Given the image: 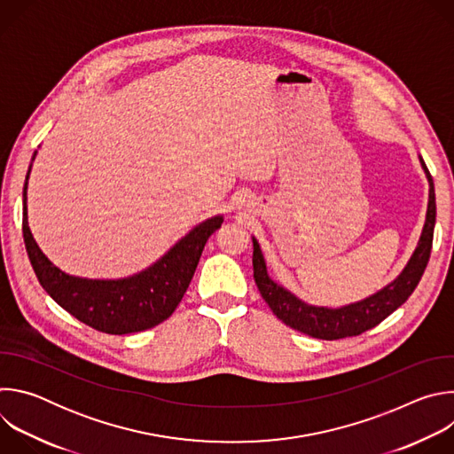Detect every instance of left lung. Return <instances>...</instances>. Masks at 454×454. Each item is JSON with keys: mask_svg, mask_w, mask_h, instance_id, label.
I'll list each match as a JSON object with an SVG mask.
<instances>
[{"mask_svg": "<svg viewBox=\"0 0 454 454\" xmlns=\"http://www.w3.org/2000/svg\"><path fill=\"white\" fill-rule=\"evenodd\" d=\"M422 168L429 181V203L426 214V224L419 240L415 253L411 254L404 271L384 289L375 293L373 296L345 305L341 309H327V307H314L303 303L294 294L277 286L266 270L264 256L258 246L256 239H253V278L261 291L262 298L273 310V314L282 319L287 327L303 333L310 338L317 340H341L350 336H359L364 331L373 329L382 319H386L394 310H397L415 291L419 286L424 270L429 262L431 246H433V230L436 219V203H434V184L433 177L420 158Z\"/></svg>", "mask_w": 454, "mask_h": 454, "instance_id": "8db88e82", "label": "left lung"}]
</instances>
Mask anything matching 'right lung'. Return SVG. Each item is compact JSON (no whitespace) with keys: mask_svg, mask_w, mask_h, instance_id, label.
Instances as JSON below:
<instances>
[{"mask_svg":"<svg viewBox=\"0 0 454 454\" xmlns=\"http://www.w3.org/2000/svg\"><path fill=\"white\" fill-rule=\"evenodd\" d=\"M35 156V154H34ZM23 192V239L30 264L43 289L88 327L106 334H131L156 327L181 301L196 273L208 237L221 228L212 217L184 235L149 270L121 280H88L62 273L43 254L27 221V181Z\"/></svg>","mask_w":454,"mask_h":454,"instance_id":"1","label":"right lung"}]
</instances>
